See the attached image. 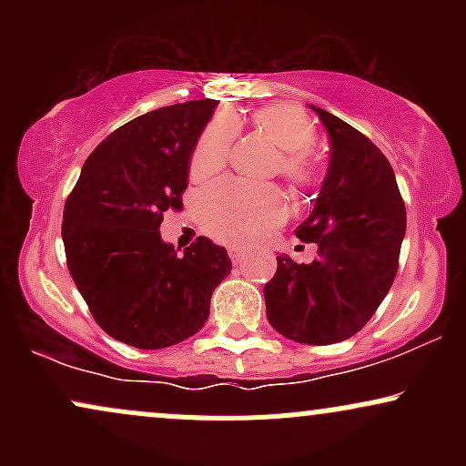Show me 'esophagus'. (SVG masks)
<instances>
[{"label": "esophagus", "instance_id": "1", "mask_svg": "<svg viewBox=\"0 0 466 466\" xmlns=\"http://www.w3.org/2000/svg\"><path fill=\"white\" fill-rule=\"evenodd\" d=\"M229 258H232L234 263H240V260L245 258V251L240 248H229Z\"/></svg>", "mask_w": 466, "mask_h": 466}]
</instances>
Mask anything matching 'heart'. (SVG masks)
<instances>
[{
    "mask_svg": "<svg viewBox=\"0 0 466 466\" xmlns=\"http://www.w3.org/2000/svg\"><path fill=\"white\" fill-rule=\"evenodd\" d=\"M254 127L278 148V173L296 190H307L318 181V168L307 148L315 140L311 120L302 109L289 103H269L254 111ZM237 136V122L229 114L212 117L201 133L190 159V173L208 177L226 164ZM287 215V203L274 186H245L221 181L210 186L199 199V217L208 234L232 245L258 240Z\"/></svg>",
    "mask_w": 466,
    "mask_h": 466,
    "instance_id": "b5f03b06",
    "label": "heart"
}]
</instances>
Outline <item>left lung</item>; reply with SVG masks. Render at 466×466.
Segmentation results:
<instances>
[{
	"label": "left lung",
	"instance_id": "obj_1",
	"mask_svg": "<svg viewBox=\"0 0 466 466\" xmlns=\"http://www.w3.org/2000/svg\"><path fill=\"white\" fill-rule=\"evenodd\" d=\"M311 109L329 131L330 162L296 237L318 243V256L309 265L278 256L263 291L278 333L326 346L361 330L388 296L405 237V203L386 155L341 117Z\"/></svg>",
	"mask_w": 466,
	"mask_h": 466
}]
</instances>
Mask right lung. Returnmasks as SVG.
Wrapping results in <instances>:
<instances>
[{
    "label": "right lung",
    "mask_w": 466,
    "mask_h": 466,
    "mask_svg": "<svg viewBox=\"0 0 466 466\" xmlns=\"http://www.w3.org/2000/svg\"><path fill=\"white\" fill-rule=\"evenodd\" d=\"M217 100H188L133 117L85 159L63 210L67 269L100 329L157 350L188 339L232 271L226 248L199 237L164 243L166 210H179L195 144Z\"/></svg>",
    "instance_id": "1"
}]
</instances>
